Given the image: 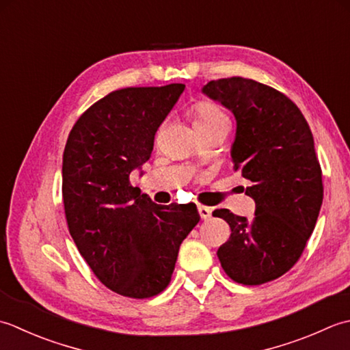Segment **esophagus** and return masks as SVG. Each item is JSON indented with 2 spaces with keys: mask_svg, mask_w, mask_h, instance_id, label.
I'll use <instances>...</instances> for the list:
<instances>
[{
  "mask_svg": "<svg viewBox=\"0 0 350 350\" xmlns=\"http://www.w3.org/2000/svg\"><path fill=\"white\" fill-rule=\"evenodd\" d=\"M198 211H199V216H201V219H204V220L211 217V208H210V206L199 205L198 206Z\"/></svg>",
  "mask_w": 350,
  "mask_h": 350,
  "instance_id": "obj_1",
  "label": "esophagus"
}]
</instances>
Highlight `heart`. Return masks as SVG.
Returning <instances> with one entry per match:
<instances>
[{
	"instance_id": "obj_1",
	"label": "heart",
	"mask_w": 350,
	"mask_h": 350,
	"mask_svg": "<svg viewBox=\"0 0 350 350\" xmlns=\"http://www.w3.org/2000/svg\"><path fill=\"white\" fill-rule=\"evenodd\" d=\"M220 122H228V118L217 105L210 103H201L196 107L195 126H206Z\"/></svg>"
}]
</instances>
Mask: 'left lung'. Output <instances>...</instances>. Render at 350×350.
<instances>
[{
  "instance_id": "8db88e82",
  "label": "left lung",
  "mask_w": 350,
  "mask_h": 350,
  "mask_svg": "<svg viewBox=\"0 0 350 350\" xmlns=\"http://www.w3.org/2000/svg\"><path fill=\"white\" fill-rule=\"evenodd\" d=\"M202 94L230 110L237 128L234 169L251 181L252 220L230 210L213 211L231 228L217 256L235 282L260 285L295 266L314 231L323 201L322 169L301 110L281 92L241 77L213 80Z\"/></svg>"
}]
</instances>
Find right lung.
Returning <instances> with one entry per match:
<instances>
[{"mask_svg":"<svg viewBox=\"0 0 350 350\" xmlns=\"http://www.w3.org/2000/svg\"><path fill=\"white\" fill-rule=\"evenodd\" d=\"M184 88L111 92L77 120L63 152L69 232L98 280L126 297H151L167 287L183 240L201 219L195 204L157 205L130 184Z\"/></svg>","mask_w":350,"mask_h":350,"instance_id":"right-lung-1","label":"right lung"}]
</instances>
